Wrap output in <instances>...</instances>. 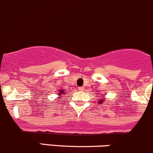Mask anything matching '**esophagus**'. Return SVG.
Returning <instances> with one entry per match:
<instances>
[{
	"instance_id": "esophagus-1",
	"label": "esophagus",
	"mask_w": 153,
	"mask_h": 153,
	"mask_svg": "<svg viewBox=\"0 0 153 153\" xmlns=\"http://www.w3.org/2000/svg\"><path fill=\"white\" fill-rule=\"evenodd\" d=\"M79 89L80 91H84V87H83V86H81V87H79Z\"/></svg>"
}]
</instances>
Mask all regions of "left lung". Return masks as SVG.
Here are the masks:
<instances>
[{"label":"left lung","instance_id":"1","mask_svg":"<svg viewBox=\"0 0 153 153\" xmlns=\"http://www.w3.org/2000/svg\"><path fill=\"white\" fill-rule=\"evenodd\" d=\"M100 102H103V101H100Z\"/></svg>","mask_w":153,"mask_h":153}]
</instances>
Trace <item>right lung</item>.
<instances>
[{
  "mask_svg": "<svg viewBox=\"0 0 153 153\" xmlns=\"http://www.w3.org/2000/svg\"><path fill=\"white\" fill-rule=\"evenodd\" d=\"M63 93H64V92H61H61H59V95H61V94H63Z\"/></svg>",
  "mask_w": 153,
  "mask_h": 153,
  "instance_id": "right-lung-1",
  "label": "right lung"
}]
</instances>
